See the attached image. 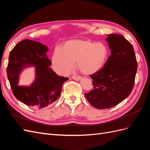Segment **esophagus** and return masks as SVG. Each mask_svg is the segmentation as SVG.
<instances>
[{"mask_svg": "<svg viewBox=\"0 0 150 150\" xmlns=\"http://www.w3.org/2000/svg\"><path fill=\"white\" fill-rule=\"evenodd\" d=\"M72 78L74 79L76 81H79L81 78V77L80 76H72Z\"/></svg>", "mask_w": 150, "mask_h": 150, "instance_id": "1", "label": "esophagus"}]
</instances>
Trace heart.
I'll return each mask as SVG.
<instances>
[{"label": "heart", "instance_id": "obj_1", "mask_svg": "<svg viewBox=\"0 0 150 150\" xmlns=\"http://www.w3.org/2000/svg\"><path fill=\"white\" fill-rule=\"evenodd\" d=\"M109 49L105 44L83 40H69L64 49L57 47L54 52L52 62L57 73L66 75L74 66L86 74L100 70L108 60Z\"/></svg>", "mask_w": 150, "mask_h": 150}]
</instances>
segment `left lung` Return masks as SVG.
<instances>
[{"label": "left lung", "mask_w": 150, "mask_h": 150, "mask_svg": "<svg viewBox=\"0 0 150 150\" xmlns=\"http://www.w3.org/2000/svg\"><path fill=\"white\" fill-rule=\"evenodd\" d=\"M111 51L104 67L90 75L93 89L85 97L97 109L116 106L128 97L134 84L138 63L131 44L120 34H111L106 38Z\"/></svg>", "instance_id": "8db88e82"}]
</instances>
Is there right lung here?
<instances>
[{
    "instance_id": "add662e5",
    "label": "right lung",
    "mask_w": 150,
    "mask_h": 150,
    "mask_svg": "<svg viewBox=\"0 0 150 150\" xmlns=\"http://www.w3.org/2000/svg\"><path fill=\"white\" fill-rule=\"evenodd\" d=\"M48 48L38 41L25 39L16 44L8 57L7 78L14 96L29 106L39 109L46 107L59 98L62 86L69 79L58 76L49 66ZM36 66V78L29 87L17 85L18 77L24 67Z\"/></svg>"
}]
</instances>
